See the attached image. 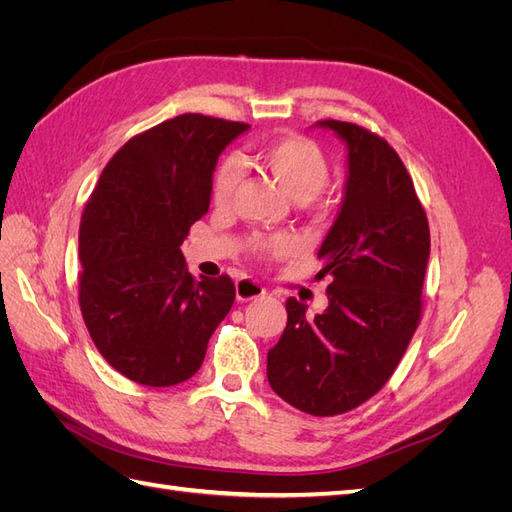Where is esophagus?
I'll return each mask as SVG.
<instances>
[{"mask_svg":"<svg viewBox=\"0 0 512 512\" xmlns=\"http://www.w3.org/2000/svg\"><path fill=\"white\" fill-rule=\"evenodd\" d=\"M235 288H237V299L239 301H252V299H258L267 292L265 288H262V284L252 280V277H241V280H237Z\"/></svg>","mask_w":512,"mask_h":512,"instance_id":"34e87169","label":"esophagus"}]
</instances>
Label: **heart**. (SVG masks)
<instances>
[{
    "mask_svg": "<svg viewBox=\"0 0 512 512\" xmlns=\"http://www.w3.org/2000/svg\"><path fill=\"white\" fill-rule=\"evenodd\" d=\"M256 162L273 181L297 203L314 205L316 196L329 181V160L324 151L305 136H282L256 149ZM239 183V166L224 160L213 177V203L226 205ZM252 250L258 254H280L292 245L286 235L252 237Z\"/></svg>",
    "mask_w": 512,
    "mask_h": 512,
    "instance_id": "heart-1",
    "label": "heart"
}]
</instances>
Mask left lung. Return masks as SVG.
Listing matches in <instances>:
<instances>
[{
	"instance_id": "left-lung-1",
	"label": "left lung",
	"mask_w": 512,
	"mask_h": 512,
	"mask_svg": "<svg viewBox=\"0 0 512 512\" xmlns=\"http://www.w3.org/2000/svg\"><path fill=\"white\" fill-rule=\"evenodd\" d=\"M348 149L344 200L318 258L329 305L309 318L286 301V329L269 354L271 389L314 416L354 410L389 382L421 320L429 224L397 151L356 123L324 119Z\"/></svg>"
}]
</instances>
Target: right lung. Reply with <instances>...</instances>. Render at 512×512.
<instances>
[{"instance_id":"obj_1","label":"right lung","mask_w":512,"mask_h":512,"mask_svg":"<svg viewBox=\"0 0 512 512\" xmlns=\"http://www.w3.org/2000/svg\"><path fill=\"white\" fill-rule=\"evenodd\" d=\"M247 123L185 113L123 145L102 170L79 230V303L106 363L145 386L203 365L235 303L228 275H190L181 243L209 211L220 153Z\"/></svg>"}]
</instances>
